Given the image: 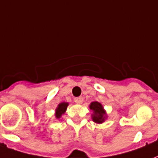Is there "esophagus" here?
Returning <instances> with one entry per match:
<instances>
[{"instance_id":"34e87169","label":"esophagus","mask_w":158,"mask_h":158,"mask_svg":"<svg viewBox=\"0 0 158 158\" xmlns=\"http://www.w3.org/2000/svg\"><path fill=\"white\" fill-rule=\"evenodd\" d=\"M74 102H75L76 104H82L83 102H84V98H83L82 96L76 97V98H74Z\"/></svg>"}]
</instances>
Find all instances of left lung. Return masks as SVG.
<instances>
[{
  "label": "left lung",
  "instance_id": "1",
  "mask_svg": "<svg viewBox=\"0 0 158 158\" xmlns=\"http://www.w3.org/2000/svg\"><path fill=\"white\" fill-rule=\"evenodd\" d=\"M89 109L92 111L91 118H92L93 122L101 124L106 121L107 115H106V110L104 109L102 103L98 102H92L89 104Z\"/></svg>",
  "mask_w": 158,
  "mask_h": 158
}]
</instances>
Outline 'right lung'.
Here are the masks:
<instances>
[{"instance_id":"right-lung-1","label":"right lung","mask_w":158,"mask_h":158,"mask_svg":"<svg viewBox=\"0 0 158 158\" xmlns=\"http://www.w3.org/2000/svg\"><path fill=\"white\" fill-rule=\"evenodd\" d=\"M69 106V102H61L59 103L56 108L55 110V118L56 119H60L61 117L65 113L66 110H67V107Z\"/></svg>"}]
</instances>
